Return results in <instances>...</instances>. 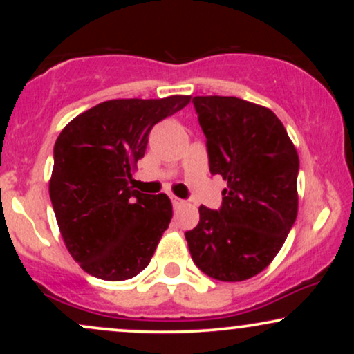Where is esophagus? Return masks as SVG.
Listing matches in <instances>:
<instances>
[{
	"mask_svg": "<svg viewBox=\"0 0 354 354\" xmlns=\"http://www.w3.org/2000/svg\"><path fill=\"white\" fill-rule=\"evenodd\" d=\"M171 203H173L174 209H180L181 206H185V201L180 200V198H176V196H171Z\"/></svg>",
	"mask_w": 354,
	"mask_h": 354,
	"instance_id": "obj_1",
	"label": "esophagus"
}]
</instances>
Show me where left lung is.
I'll return each mask as SVG.
<instances>
[{"instance_id": "left-lung-1", "label": "left lung", "mask_w": 354, "mask_h": 354, "mask_svg": "<svg viewBox=\"0 0 354 354\" xmlns=\"http://www.w3.org/2000/svg\"><path fill=\"white\" fill-rule=\"evenodd\" d=\"M209 171L228 185L219 209L200 206L186 231L191 258L219 281L261 273L281 250L298 214L299 160L271 109L234 96H194Z\"/></svg>"}]
</instances>
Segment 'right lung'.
Segmentation results:
<instances>
[{"label": "right lung", "mask_w": 354, "mask_h": 354, "mask_svg": "<svg viewBox=\"0 0 354 354\" xmlns=\"http://www.w3.org/2000/svg\"><path fill=\"white\" fill-rule=\"evenodd\" d=\"M191 96L111 100L71 120L55 143L50 198L64 245L95 278L123 281L145 270L173 218L165 193L133 189L151 128Z\"/></svg>", "instance_id": "add662e5"}]
</instances>
